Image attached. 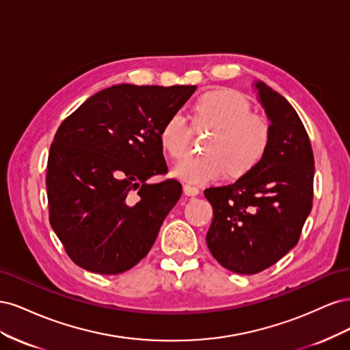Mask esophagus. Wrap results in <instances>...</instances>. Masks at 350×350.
<instances>
[{
    "label": "esophagus",
    "mask_w": 350,
    "mask_h": 350,
    "mask_svg": "<svg viewBox=\"0 0 350 350\" xmlns=\"http://www.w3.org/2000/svg\"><path fill=\"white\" fill-rule=\"evenodd\" d=\"M184 193L187 194V196H198L200 194V189L197 188V187H194V185H189V184H185L184 185Z\"/></svg>",
    "instance_id": "34e87169"
}]
</instances>
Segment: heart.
I'll return each instance as SVG.
<instances>
[{
  "instance_id": "heart-1",
  "label": "heart",
  "mask_w": 350,
  "mask_h": 350,
  "mask_svg": "<svg viewBox=\"0 0 350 350\" xmlns=\"http://www.w3.org/2000/svg\"><path fill=\"white\" fill-rule=\"evenodd\" d=\"M193 125L210 129L206 154L187 157L172 175L184 183L206 184L224 176H242L252 171L266 156L271 130L264 116L251 112V103L232 89L210 90L196 100ZM163 150L175 161L191 149V126L181 113L169 116L159 133Z\"/></svg>"
}]
</instances>
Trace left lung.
Returning <instances> with one entry per match:
<instances>
[{"instance_id":"1","label":"left lung","mask_w":350,"mask_h":350,"mask_svg":"<svg viewBox=\"0 0 350 350\" xmlns=\"http://www.w3.org/2000/svg\"><path fill=\"white\" fill-rule=\"evenodd\" d=\"M256 88L271 122L266 156L237 183L204 189L213 207L207 247L238 274L269 269L298 243L314 197V153L301 118L266 83Z\"/></svg>"}]
</instances>
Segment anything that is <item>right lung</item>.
I'll use <instances>...</instances> for the list:
<instances>
[{
    "label": "right lung",
    "instance_id": "1",
    "mask_svg": "<svg viewBox=\"0 0 350 350\" xmlns=\"http://www.w3.org/2000/svg\"><path fill=\"white\" fill-rule=\"evenodd\" d=\"M196 86L116 84L98 92L58 126L46 169L49 224L79 267L133 269L150 251L183 194L167 174L162 125Z\"/></svg>",
    "mask_w": 350,
    "mask_h": 350
}]
</instances>
